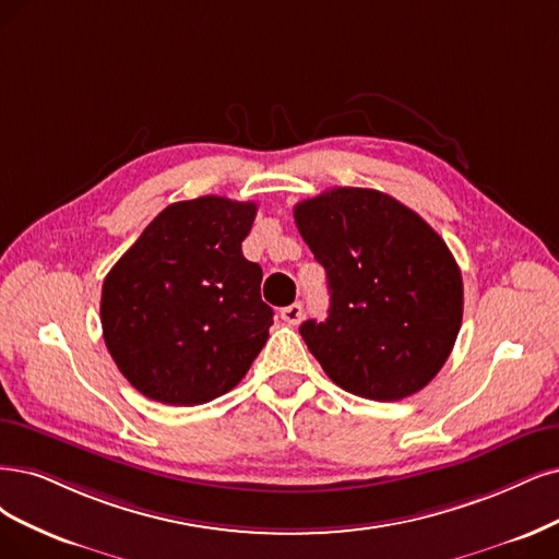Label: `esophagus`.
Returning a JSON list of instances; mask_svg holds the SVG:
<instances>
[{"label": "esophagus", "instance_id": "34e87169", "mask_svg": "<svg viewBox=\"0 0 559 559\" xmlns=\"http://www.w3.org/2000/svg\"><path fill=\"white\" fill-rule=\"evenodd\" d=\"M301 316H304V306H301L299 301H295V304H290V306L281 308V318H283L285 322H290V324H299Z\"/></svg>", "mask_w": 559, "mask_h": 559}]
</instances>
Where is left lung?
<instances>
[{
    "label": "left lung",
    "mask_w": 559,
    "mask_h": 559,
    "mask_svg": "<svg viewBox=\"0 0 559 559\" xmlns=\"http://www.w3.org/2000/svg\"><path fill=\"white\" fill-rule=\"evenodd\" d=\"M324 266L329 318L299 326L324 373L349 394L401 401L449 359L463 320V278L444 239L405 204L336 186L295 206Z\"/></svg>",
    "instance_id": "obj_1"
}]
</instances>
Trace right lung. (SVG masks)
<instances>
[{"instance_id":"obj_1","label":"right lung","mask_w":559,"mask_h":559,"mask_svg":"<svg viewBox=\"0 0 559 559\" xmlns=\"http://www.w3.org/2000/svg\"><path fill=\"white\" fill-rule=\"evenodd\" d=\"M255 202H175L103 281L100 324L121 376L163 405H202L248 373L274 324L241 241Z\"/></svg>"}]
</instances>
